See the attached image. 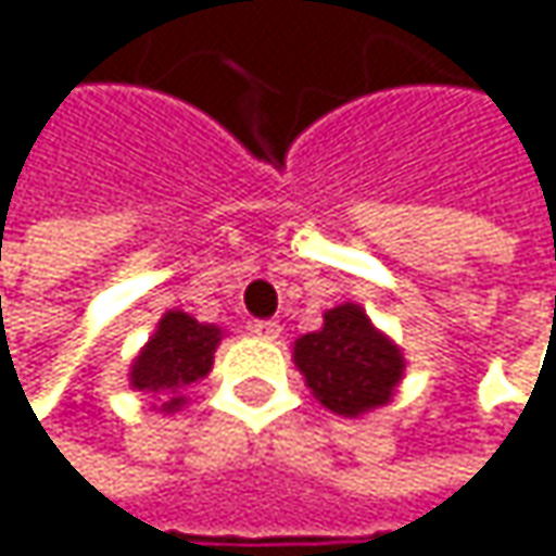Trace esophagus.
Wrapping results in <instances>:
<instances>
[{
  "mask_svg": "<svg viewBox=\"0 0 556 556\" xmlns=\"http://www.w3.org/2000/svg\"><path fill=\"white\" fill-rule=\"evenodd\" d=\"M279 331H282V328H279V321H267V318L251 325V334H257V338H264V341H277Z\"/></svg>",
  "mask_w": 556,
  "mask_h": 556,
  "instance_id": "obj_1",
  "label": "esophagus"
}]
</instances>
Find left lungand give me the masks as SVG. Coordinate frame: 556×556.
<instances>
[{
	"instance_id": "1",
	"label": "left lung",
	"mask_w": 556,
	"mask_h": 556,
	"mask_svg": "<svg viewBox=\"0 0 556 556\" xmlns=\"http://www.w3.org/2000/svg\"><path fill=\"white\" fill-rule=\"evenodd\" d=\"M295 367L315 399L338 415H364L387 405L402 380V354L383 338L361 305H338L325 312L321 331L295 341Z\"/></svg>"
}]
</instances>
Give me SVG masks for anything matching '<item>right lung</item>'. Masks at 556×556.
I'll return each mask as SVG.
<instances>
[{
  "label": "right lung",
  "instance_id": "obj_1",
  "mask_svg": "<svg viewBox=\"0 0 556 556\" xmlns=\"http://www.w3.org/2000/svg\"><path fill=\"white\" fill-rule=\"evenodd\" d=\"M218 341L222 331L215 325H199L186 312H167L157 325V334L148 341L131 367V387L167 395V402L161 405L164 412L179 408V389L199 383L212 370Z\"/></svg>",
  "mask_w": 556,
  "mask_h": 556
}]
</instances>
